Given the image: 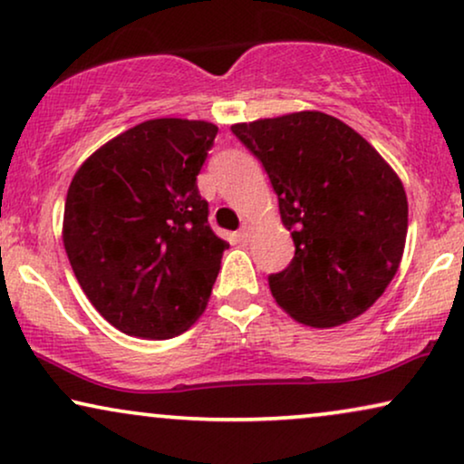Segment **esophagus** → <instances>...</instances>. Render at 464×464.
<instances>
[{"mask_svg": "<svg viewBox=\"0 0 464 464\" xmlns=\"http://www.w3.org/2000/svg\"><path fill=\"white\" fill-rule=\"evenodd\" d=\"M251 234H253V221H243V226H240L238 230L240 240H249Z\"/></svg>", "mask_w": 464, "mask_h": 464, "instance_id": "34e87169", "label": "esophagus"}]
</instances>
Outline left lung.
I'll use <instances>...</instances> for the list:
<instances>
[{"mask_svg": "<svg viewBox=\"0 0 464 464\" xmlns=\"http://www.w3.org/2000/svg\"><path fill=\"white\" fill-rule=\"evenodd\" d=\"M264 164L295 257L270 291L302 325L329 329L363 314L397 275L408 196L391 164L342 120L295 111L232 124Z\"/></svg>", "mask_w": 464, "mask_h": 464, "instance_id": "obj_1", "label": "left lung"}]
</instances>
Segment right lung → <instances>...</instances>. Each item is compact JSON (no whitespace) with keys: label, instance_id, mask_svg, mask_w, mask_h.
Wrapping results in <instances>:
<instances>
[{"label":"right lung","instance_id":"add662e5","mask_svg":"<svg viewBox=\"0 0 464 464\" xmlns=\"http://www.w3.org/2000/svg\"><path fill=\"white\" fill-rule=\"evenodd\" d=\"M215 135L205 120H148L75 170L63 245L82 291L126 335L175 338L205 313L227 249L196 186Z\"/></svg>","mask_w":464,"mask_h":464}]
</instances>
